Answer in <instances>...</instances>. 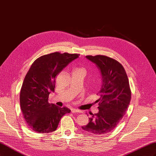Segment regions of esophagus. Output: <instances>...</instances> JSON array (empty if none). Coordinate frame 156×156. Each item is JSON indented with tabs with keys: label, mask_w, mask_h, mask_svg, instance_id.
<instances>
[{
	"label": "esophagus",
	"mask_w": 156,
	"mask_h": 156,
	"mask_svg": "<svg viewBox=\"0 0 156 156\" xmlns=\"http://www.w3.org/2000/svg\"><path fill=\"white\" fill-rule=\"evenodd\" d=\"M72 112H73V113H80V112H81V111L80 110H78V109H75V108H72Z\"/></svg>",
	"instance_id": "1"
}]
</instances>
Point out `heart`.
<instances>
[{"label": "heart", "mask_w": 156, "mask_h": 156, "mask_svg": "<svg viewBox=\"0 0 156 156\" xmlns=\"http://www.w3.org/2000/svg\"><path fill=\"white\" fill-rule=\"evenodd\" d=\"M81 70H83V71H84L83 68H78L75 69H74V71H73V72H77V71H81Z\"/></svg>", "instance_id": "obj_1"}]
</instances>
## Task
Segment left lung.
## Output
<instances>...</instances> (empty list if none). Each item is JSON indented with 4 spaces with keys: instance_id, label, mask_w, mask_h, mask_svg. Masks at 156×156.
<instances>
[{
    "instance_id": "8db88e82",
    "label": "left lung",
    "mask_w": 156,
    "mask_h": 156,
    "mask_svg": "<svg viewBox=\"0 0 156 156\" xmlns=\"http://www.w3.org/2000/svg\"><path fill=\"white\" fill-rule=\"evenodd\" d=\"M100 69L102 85L100 98L96 101L99 111L89 118V122L81 126L83 130L94 135L109 133L124 116L131 101V92L126 71L119 62L105 55H87Z\"/></svg>"
}]
</instances>
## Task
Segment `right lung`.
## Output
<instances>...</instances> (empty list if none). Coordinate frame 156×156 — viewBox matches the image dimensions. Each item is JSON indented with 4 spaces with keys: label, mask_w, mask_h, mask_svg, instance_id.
I'll return each mask as SVG.
<instances>
[{
    "label": "right lung",
    "mask_w": 156,
    "mask_h": 156,
    "mask_svg": "<svg viewBox=\"0 0 156 156\" xmlns=\"http://www.w3.org/2000/svg\"><path fill=\"white\" fill-rule=\"evenodd\" d=\"M79 54L55 52L45 55L32 63L23 81L20 92V106L29 128L48 133L56 129L59 122L70 109L50 104L48 98L55 91L56 77Z\"/></svg>",
    "instance_id": "1"
}]
</instances>
